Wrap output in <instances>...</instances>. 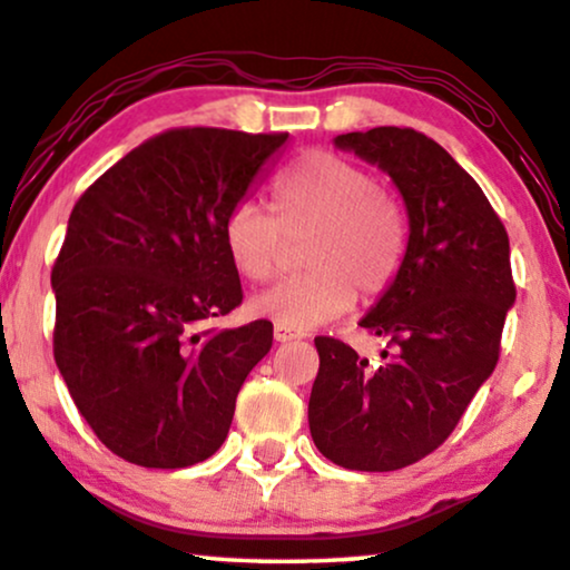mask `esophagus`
Segmentation results:
<instances>
[{
    "instance_id": "34e87169",
    "label": "esophagus",
    "mask_w": 570,
    "mask_h": 570,
    "mask_svg": "<svg viewBox=\"0 0 570 570\" xmlns=\"http://www.w3.org/2000/svg\"><path fill=\"white\" fill-rule=\"evenodd\" d=\"M302 331H294V327H286V325H276L274 327V338L278 343H288V341H299L302 338Z\"/></svg>"
}]
</instances>
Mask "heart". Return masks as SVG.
<instances>
[{
	"mask_svg": "<svg viewBox=\"0 0 570 570\" xmlns=\"http://www.w3.org/2000/svg\"><path fill=\"white\" fill-rule=\"evenodd\" d=\"M304 239V274L253 299V312L276 325L307 331L354 304L374 302L395 284L407 255L405 206L362 165L331 149L296 157L274 183V216L253 202L224 216L222 243L237 274L266 284L278 274L284 237Z\"/></svg>",
	"mask_w": 570,
	"mask_h": 570,
	"instance_id": "heart-1",
	"label": "heart"
}]
</instances>
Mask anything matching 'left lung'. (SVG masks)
<instances>
[{"label":"left lung","mask_w":570,"mask_h":570,"mask_svg":"<svg viewBox=\"0 0 570 570\" xmlns=\"http://www.w3.org/2000/svg\"><path fill=\"white\" fill-rule=\"evenodd\" d=\"M335 147L395 180L411 237L395 284L358 323L384 338L382 362L315 338L309 434L341 468L390 472L442 446L499 364L517 299L509 235L478 183L426 134L376 126L335 136Z\"/></svg>","instance_id":"8db88e82"}]
</instances>
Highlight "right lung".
<instances>
[{"label": "right lung", "instance_id": "1", "mask_svg": "<svg viewBox=\"0 0 570 570\" xmlns=\"http://www.w3.org/2000/svg\"><path fill=\"white\" fill-rule=\"evenodd\" d=\"M288 134L167 128L71 208L53 263V358L110 452L178 470L224 444L274 325L206 327L243 304L224 216Z\"/></svg>", "mask_w": 570, "mask_h": 570}]
</instances>
